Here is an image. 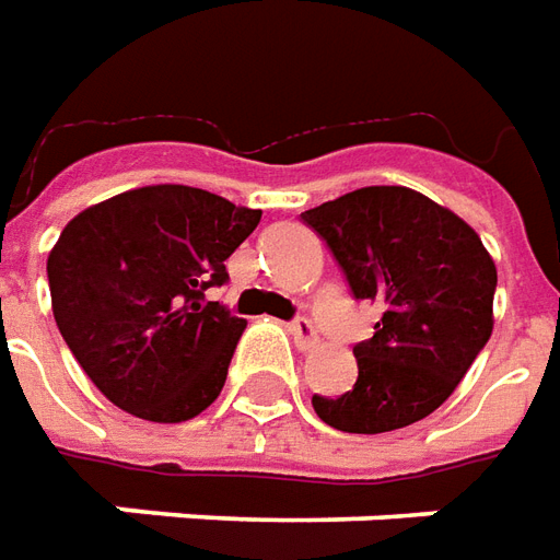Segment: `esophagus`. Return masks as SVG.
Wrapping results in <instances>:
<instances>
[{
    "label": "esophagus",
    "instance_id": "34e87169",
    "mask_svg": "<svg viewBox=\"0 0 560 560\" xmlns=\"http://www.w3.org/2000/svg\"><path fill=\"white\" fill-rule=\"evenodd\" d=\"M289 335H292L299 350H311L313 343H316V328H313L311 319H304V316H299L295 323H289Z\"/></svg>",
    "mask_w": 560,
    "mask_h": 560
}]
</instances>
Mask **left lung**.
<instances>
[{
  "instance_id": "8db88e82",
  "label": "left lung",
  "mask_w": 560,
  "mask_h": 560,
  "mask_svg": "<svg viewBox=\"0 0 560 560\" xmlns=\"http://www.w3.org/2000/svg\"><path fill=\"white\" fill-rule=\"evenodd\" d=\"M355 299L380 304L374 337L352 347L350 392L313 395L325 425L383 434L438 410L489 343L498 271L479 235L407 186H364L301 213Z\"/></svg>"
}]
</instances>
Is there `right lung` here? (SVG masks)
Returning <instances> with one entry per match:
<instances>
[{"label": "right lung", "mask_w": 560, "mask_h": 560, "mask_svg": "<svg viewBox=\"0 0 560 560\" xmlns=\"http://www.w3.org/2000/svg\"><path fill=\"white\" fill-rule=\"evenodd\" d=\"M208 189L160 184L98 201L71 220L47 256L62 340L96 388L147 422H186L223 392L247 319L210 287L259 225Z\"/></svg>", "instance_id": "1"}]
</instances>
